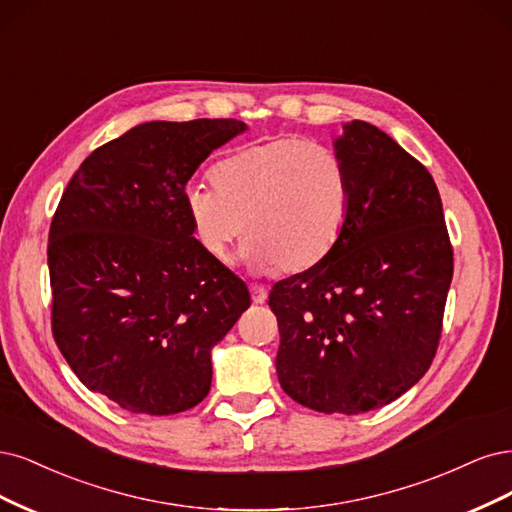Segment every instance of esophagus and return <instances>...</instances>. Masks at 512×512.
Instances as JSON below:
<instances>
[{"label": "esophagus", "instance_id": "1", "mask_svg": "<svg viewBox=\"0 0 512 512\" xmlns=\"http://www.w3.org/2000/svg\"><path fill=\"white\" fill-rule=\"evenodd\" d=\"M251 298L255 304H263L268 300V289L261 287V285H253L251 287Z\"/></svg>", "mask_w": 512, "mask_h": 512}]
</instances>
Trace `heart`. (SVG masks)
<instances>
[{"label": "heart", "mask_w": 512, "mask_h": 512, "mask_svg": "<svg viewBox=\"0 0 512 512\" xmlns=\"http://www.w3.org/2000/svg\"><path fill=\"white\" fill-rule=\"evenodd\" d=\"M214 189L185 197L202 249L223 259L242 236V261L255 272L302 274L323 263L340 242L353 185L332 148L285 136L238 148L210 172Z\"/></svg>", "instance_id": "heart-1"}]
</instances>
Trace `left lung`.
<instances>
[{
	"label": "left lung",
	"mask_w": 512,
	"mask_h": 512,
	"mask_svg": "<svg viewBox=\"0 0 512 512\" xmlns=\"http://www.w3.org/2000/svg\"><path fill=\"white\" fill-rule=\"evenodd\" d=\"M353 197L323 263L278 280L276 374L319 412L359 415L398 400L432 366L453 278L440 193L385 131L353 121L336 142Z\"/></svg>",
	"instance_id": "8db88e82"
}]
</instances>
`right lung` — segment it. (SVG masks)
<instances>
[{"instance_id":"1","label":"right lung","mask_w":512,"mask_h":512,"mask_svg":"<svg viewBox=\"0 0 512 512\" xmlns=\"http://www.w3.org/2000/svg\"><path fill=\"white\" fill-rule=\"evenodd\" d=\"M246 125L151 121L80 163L48 234L53 336L80 383L138 415L200 404L212 346L251 306L244 280L193 238L185 189Z\"/></svg>"}]
</instances>
